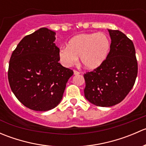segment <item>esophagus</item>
Here are the masks:
<instances>
[{"instance_id":"esophagus-1","label":"esophagus","mask_w":146,"mask_h":146,"mask_svg":"<svg viewBox=\"0 0 146 146\" xmlns=\"http://www.w3.org/2000/svg\"><path fill=\"white\" fill-rule=\"evenodd\" d=\"M73 73H74V75H79L80 73V72L78 71V70H73Z\"/></svg>"}]
</instances>
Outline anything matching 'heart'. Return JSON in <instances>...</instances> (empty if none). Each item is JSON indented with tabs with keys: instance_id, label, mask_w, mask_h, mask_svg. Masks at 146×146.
<instances>
[{
	"instance_id": "b5f03b06",
	"label": "heart",
	"mask_w": 146,
	"mask_h": 146,
	"mask_svg": "<svg viewBox=\"0 0 146 146\" xmlns=\"http://www.w3.org/2000/svg\"><path fill=\"white\" fill-rule=\"evenodd\" d=\"M110 48L111 40L105 33H82L71 38L67 47H61L58 55L64 66H72L80 56L82 66L93 70L105 61Z\"/></svg>"
}]
</instances>
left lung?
<instances>
[{
    "instance_id": "left-lung-1",
    "label": "left lung",
    "mask_w": 146,
    "mask_h": 146,
    "mask_svg": "<svg viewBox=\"0 0 146 146\" xmlns=\"http://www.w3.org/2000/svg\"><path fill=\"white\" fill-rule=\"evenodd\" d=\"M111 48L100 67L84 74L85 97L100 107L119 104L134 85L138 63L133 42L119 30L108 29Z\"/></svg>"
}]
</instances>
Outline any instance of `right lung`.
<instances>
[{"instance_id":"right-lung-1","label":"right lung","mask_w":146,"mask_h":146,"mask_svg":"<svg viewBox=\"0 0 146 146\" xmlns=\"http://www.w3.org/2000/svg\"><path fill=\"white\" fill-rule=\"evenodd\" d=\"M56 32L42 27L20 42L10 57L8 81L19 101L30 110L45 111L62 100L70 69L58 61Z\"/></svg>"}]
</instances>
